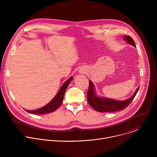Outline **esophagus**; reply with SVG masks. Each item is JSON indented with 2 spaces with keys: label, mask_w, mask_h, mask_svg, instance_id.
<instances>
[{
  "label": "esophagus",
  "mask_w": 157,
  "mask_h": 157,
  "mask_svg": "<svg viewBox=\"0 0 157 157\" xmlns=\"http://www.w3.org/2000/svg\"><path fill=\"white\" fill-rule=\"evenodd\" d=\"M79 72H80L81 74H84V73H85L86 72V70H85L84 68H81V69H80Z\"/></svg>",
  "instance_id": "esophagus-1"
}]
</instances>
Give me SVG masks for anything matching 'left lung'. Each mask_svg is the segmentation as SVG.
Returning a JSON list of instances; mask_svg holds the SVG:
<instances>
[{"label":"left lung","mask_w":157,"mask_h":157,"mask_svg":"<svg viewBox=\"0 0 157 157\" xmlns=\"http://www.w3.org/2000/svg\"><path fill=\"white\" fill-rule=\"evenodd\" d=\"M124 37L127 43L136 47L135 42L130 36L125 35ZM139 89V87L137 88L133 95L129 99L125 101H116L112 99L98 97L95 93V87L92 81H89L88 91L87 93V101L89 104L94 110L100 113H113V112L121 111L125 109L130 104L136 96Z\"/></svg>","instance_id":"obj_1"}]
</instances>
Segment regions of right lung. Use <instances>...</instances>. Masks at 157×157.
Masks as SVG:
<instances>
[{"mask_svg": "<svg viewBox=\"0 0 157 157\" xmlns=\"http://www.w3.org/2000/svg\"><path fill=\"white\" fill-rule=\"evenodd\" d=\"M73 77H70L68 80L66 81L63 83V84L61 87L57 94L46 105H44V107L36 110L25 109V110L30 114H36V115H43V114H46L50 113H52V112L55 111L61 104L66 89L67 87H68V86L69 85V84L70 83V82L71 81V80L73 79Z\"/></svg>", "mask_w": 157, "mask_h": 157, "instance_id": "right-lung-1", "label": "right lung"}]
</instances>
